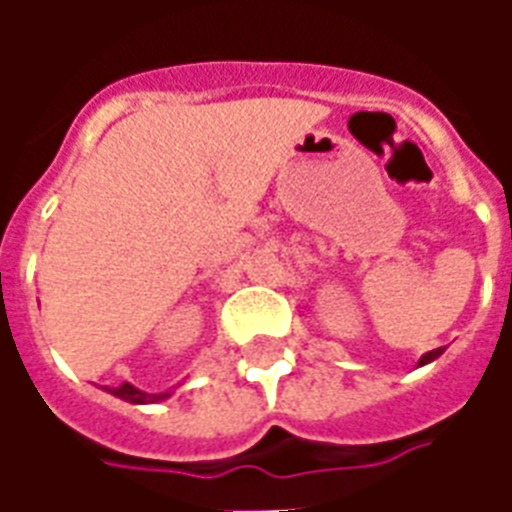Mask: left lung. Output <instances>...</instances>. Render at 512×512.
Segmentation results:
<instances>
[{
    "label": "left lung",
    "mask_w": 512,
    "mask_h": 512,
    "mask_svg": "<svg viewBox=\"0 0 512 512\" xmlns=\"http://www.w3.org/2000/svg\"><path fill=\"white\" fill-rule=\"evenodd\" d=\"M441 354H444V348H436V351H428V354H422V359H419V367L428 365V362H433V359H439Z\"/></svg>",
    "instance_id": "8db88e82"
}]
</instances>
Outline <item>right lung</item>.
I'll list each match as a JSON object with an SVG mask.
<instances>
[{"label":"right lung","mask_w":512,"mask_h":512,"mask_svg":"<svg viewBox=\"0 0 512 512\" xmlns=\"http://www.w3.org/2000/svg\"><path fill=\"white\" fill-rule=\"evenodd\" d=\"M106 392L109 395L120 397V400H126V403H139V406H145V403H161V400H167V397H172V389H167V392H156V395H150V392H142V389H136L134 384H120V386H106Z\"/></svg>","instance_id":"obj_1"}]
</instances>
